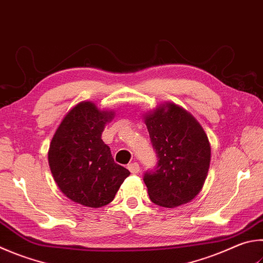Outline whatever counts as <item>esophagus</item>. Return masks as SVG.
Instances as JSON below:
<instances>
[{
    "label": "esophagus",
    "instance_id": "1",
    "mask_svg": "<svg viewBox=\"0 0 263 263\" xmlns=\"http://www.w3.org/2000/svg\"><path fill=\"white\" fill-rule=\"evenodd\" d=\"M127 169L130 170L131 174H135V175H136V174H139L140 166H139V164L137 163V162H133V163L127 165Z\"/></svg>",
    "mask_w": 263,
    "mask_h": 263
}]
</instances>
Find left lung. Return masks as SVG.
Instances as JSON below:
<instances>
[{
  "mask_svg": "<svg viewBox=\"0 0 263 263\" xmlns=\"http://www.w3.org/2000/svg\"><path fill=\"white\" fill-rule=\"evenodd\" d=\"M157 156L154 170L144 181L153 202L178 207L201 191L211 164V144L202 126L190 112L166 102L145 115Z\"/></svg>",
  "mask_w": 263,
  "mask_h": 263,
  "instance_id": "1",
  "label": "left lung"
}]
</instances>
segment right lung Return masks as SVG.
<instances>
[{"mask_svg":"<svg viewBox=\"0 0 263 263\" xmlns=\"http://www.w3.org/2000/svg\"><path fill=\"white\" fill-rule=\"evenodd\" d=\"M115 112L84 101L66 114L52 137L48 162L62 193L73 202L99 208L111 202L130 171L115 163L101 139Z\"/></svg>","mask_w":263,"mask_h":263,"instance_id":"add662e5","label":"right lung"}]
</instances>
